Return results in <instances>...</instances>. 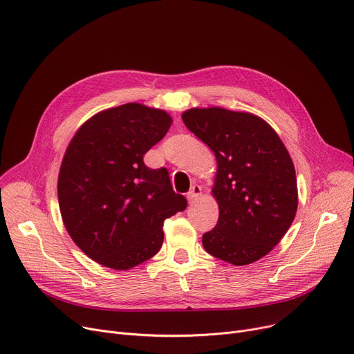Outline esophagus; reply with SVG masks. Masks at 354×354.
Returning a JSON list of instances; mask_svg holds the SVG:
<instances>
[{
    "label": "esophagus",
    "mask_w": 354,
    "mask_h": 354,
    "mask_svg": "<svg viewBox=\"0 0 354 354\" xmlns=\"http://www.w3.org/2000/svg\"><path fill=\"white\" fill-rule=\"evenodd\" d=\"M201 195H202V188L199 187V185H194V187L191 188V191L188 192V201H189V203H194Z\"/></svg>",
    "instance_id": "1"
}]
</instances>
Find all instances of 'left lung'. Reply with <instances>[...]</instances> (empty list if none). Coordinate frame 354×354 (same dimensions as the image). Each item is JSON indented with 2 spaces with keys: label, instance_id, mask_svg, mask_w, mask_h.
Here are the masks:
<instances>
[{
  "label": "left lung",
  "instance_id": "1",
  "mask_svg": "<svg viewBox=\"0 0 354 354\" xmlns=\"http://www.w3.org/2000/svg\"><path fill=\"white\" fill-rule=\"evenodd\" d=\"M182 120L218 165L212 195L219 218L203 234V248L238 267L258 261L280 243L299 205L288 151L266 120L247 111L194 107Z\"/></svg>",
  "mask_w": 354,
  "mask_h": 354
}]
</instances>
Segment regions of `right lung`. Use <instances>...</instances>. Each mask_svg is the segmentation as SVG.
I'll list each match as a JSON object with an SVG mask.
<instances>
[{"label": "right lung", "instance_id": "1", "mask_svg": "<svg viewBox=\"0 0 354 354\" xmlns=\"http://www.w3.org/2000/svg\"><path fill=\"white\" fill-rule=\"evenodd\" d=\"M165 110L126 103L90 118L64 153L59 205L71 239L107 268L130 270L163 243V221L187 208L166 167L151 169L145 153L166 135Z\"/></svg>", "mask_w": 354, "mask_h": 354}]
</instances>
